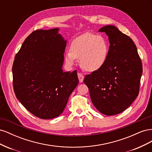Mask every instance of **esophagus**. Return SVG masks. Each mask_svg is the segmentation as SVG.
<instances>
[{
  "label": "esophagus",
  "mask_w": 152,
  "mask_h": 152,
  "mask_svg": "<svg viewBox=\"0 0 152 152\" xmlns=\"http://www.w3.org/2000/svg\"><path fill=\"white\" fill-rule=\"evenodd\" d=\"M78 78H79V80L80 82H82L84 80V76L82 75V73H78Z\"/></svg>",
  "instance_id": "obj_1"
}]
</instances>
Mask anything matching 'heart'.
I'll return each instance as SVG.
<instances>
[{"mask_svg":"<svg viewBox=\"0 0 152 152\" xmlns=\"http://www.w3.org/2000/svg\"><path fill=\"white\" fill-rule=\"evenodd\" d=\"M108 45L104 37L87 33L73 40L70 51L66 53L65 61L69 65L80 58V63L84 70L95 72L102 68L107 61Z\"/></svg>","mask_w":152,"mask_h":152,"instance_id":"b5f03b06","label":"heart"}]
</instances>
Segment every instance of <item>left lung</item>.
<instances>
[{"instance_id": "left-lung-1", "label": "left lung", "mask_w": 152, "mask_h": 152, "mask_svg": "<svg viewBox=\"0 0 152 152\" xmlns=\"http://www.w3.org/2000/svg\"><path fill=\"white\" fill-rule=\"evenodd\" d=\"M99 31L108 36V58L102 68L86 75L84 82L96 108L114 115L127 109L138 95L142 63L134 42L117 27L104 26Z\"/></svg>"}]
</instances>
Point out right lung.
Returning <instances> with one entry per match:
<instances>
[{"mask_svg":"<svg viewBox=\"0 0 152 152\" xmlns=\"http://www.w3.org/2000/svg\"><path fill=\"white\" fill-rule=\"evenodd\" d=\"M58 30L32 32L16 54L12 65L17 99L31 113L42 119L58 117L79 83L76 70H62L66 40Z\"/></svg>","mask_w":152,"mask_h":152,"instance_id":"1","label":"right lung"}]
</instances>
